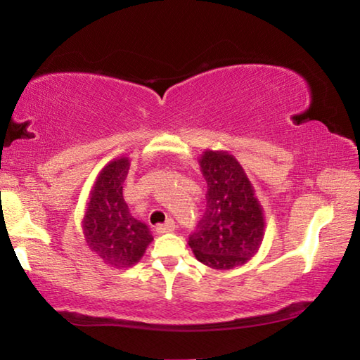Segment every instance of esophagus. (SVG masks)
Segmentation results:
<instances>
[{
	"instance_id": "esophagus-1",
	"label": "esophagus",
	"mask_w": 360,
	"mask_h": 360,
	"mask_svg": "<svg viewBox=\"0 0 360 360\" xmlns=\"http://www.w3.org/2000/svg\"><path fill=\"white\" fill-rule=\"evenodd\" d=\"M174 229H176L174 221H173V219H168V221H167L165 224L157 225L155 231H157L158 235H162V233H169V231H174Z\"/></svg>"
}]
</instances>
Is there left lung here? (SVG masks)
Wrapping results in <instances>:
<instances>
[{"label":"left lung","instance_id":"8db88e82","mask_svg":"<svg viewBox=\"0 0 360 360\" xmlns=\"http://www.w3.org/2000/svg\"><path fill=\"white\" fill-rule=\"evenodd\" d=\"M200 167L208 184L206 210L188 236L197 260L214 270H231L254 257L264 240V210L236 158L205 150Z\"/></svg>","mask_w":360,"mask_h":360}]
</instances>
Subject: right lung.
<instances>
[{
	"label": "right lung",
	"instance_id": "add662e5",
	"mask_svg": "<svg viewBox=\"0 0 360 360\" xmlns=\"http://www.w3.org/2000/svg\"><path fill=\"white\" fill-rule=\"evenodd\" d=\"M129 157L109 162L90 192L82 229L89 248L115 268L135 265L152 238L149 227L130 214L122 186L129 174Z\"/></svg>",
	"mask_w": 360,
	"mask_h": 360
}]
</instances>
